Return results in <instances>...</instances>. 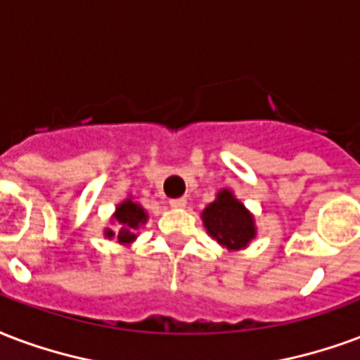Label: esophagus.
<instances>
[{
  "mask_svg": "<svg viewBox=\"0 0 360 360\" xmlns=\"http://www.w3.org/2000/svg\"><path fill=\"white\" fill-rule=\"evenodd\" d=\"M169 206H172V207H185V206H187V198H183V196H181V198H172V200H169Z\"/></svg>",
  "mask_w": 360,
  "mask_h": 360,
  "instance_id": "esophagus-1",
  "label": "esophagus"
}]
</instances>
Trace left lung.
<instances>
[{
	"label": "left lung",
	"mask_w": 360,
	"mask_h": 360,
	"mask_svg": "<svg viewBox=\"0 0 360 360\" xmlns=\"http://www.w3.org/2000/svg\"><path fill=\"white\" fill-rule=\"evenodd\" d=\"M202 221L207 234L227 250L246 248L255 238L254 215L229 188H223L210 206L202 212Z\"/></svg>",
	"instance_id": "obj_1"
}]
</instances>
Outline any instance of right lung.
Segmentation results:
<instances>
[{"mask_svg": "<svg viewBox=\"0 0 360 360\" xmlns=\"http://www.w3.org/2000/svg\"><path fill=\"white\" fill-rule=\"evenodd\" d=\"M114 221L118 223V231L112 229H106L105 236L106 238H116L120 244H131L137 234L135 231L145 225L146 223V212L143 210L141 204L133 200V198H126V200L118 204L116 207V214H114Z\"/></svg>", "mask_w": 360, "mask_h": 360, "instance_id": "right-lung-1", "label": "right lung"}]
</instances>
